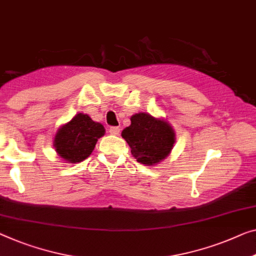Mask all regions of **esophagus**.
<instances>
[{
  "label": "esophagus",
  "mask_w": 256,
  "mask_h": 256,
  "mask_svg": "<svg viewBox=\"0 0 256 256\" xmlns=\"http://www.w3.org/2000/svg\"><path fill=\"white\" fill-rule=\"evenodd\" d=\"M109 133H110V134H112V136H118L120 133V128H117V126H112V128H109Z\"/></svg>",
  "instance_id": "esophagus-1"
}]
</instances>
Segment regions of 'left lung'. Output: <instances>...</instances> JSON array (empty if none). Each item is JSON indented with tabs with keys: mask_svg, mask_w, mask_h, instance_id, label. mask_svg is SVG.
Instances as JSON below:
<instances>
[{
	"mask_svg": "<svg viewBox=\"0 0 256 256\" xmlns=\"http://www.w3.org/2000/svg\"><path fill=\"white\" fill-rule=\"evenodd\" d=\"M122 136L128 144L131 152L141 164L152 166L166 158L176 142V133L164 118L138 112L131 116V125Z\"/></svg>",
	"mask_w": 256,
	"mask_h": 256,
	"instance_id": "8db88e82",
	"label": "left lung"
}]
</instances>
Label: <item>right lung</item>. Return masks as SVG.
Wrapping results in <instances>:
<instances>
[{"mask_svg":"<svg viewBox=\"0 0 256 256\" xmlns=\"http://www.w3.org/2000/svg\"><path fill=\"white\" fill-rule=\"evenodd\" d=\"M104 125L86 114L79 112L57 130L54 147L57 155L68 163H79L94 150L98 139L104 136Z\"/></svg>","mask_w":256,"mask_h":256,"instance_id":"obj_1","label":"right lung"}]
</instances>
